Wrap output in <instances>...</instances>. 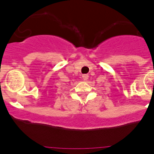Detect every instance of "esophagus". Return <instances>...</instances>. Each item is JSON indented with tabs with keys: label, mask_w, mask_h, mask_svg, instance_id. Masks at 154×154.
<instances>
[{
	"label": "esophagus",
	"mask_w": 154,
	"mask_h": 154,
	"mask_svg": "<svg viewBox=\"0 0 154 154\" xmlns=\"http://www.w3.org/2000/svg\"><path fill=\"white\" fill-rule=\"evenodd\" d=\"M82 79L85 80V81H86L88 79H89V75H87V74H84L82 75Z\"/></svg>",
	"instance_id": "esophagus-1"
}]
</instances>
